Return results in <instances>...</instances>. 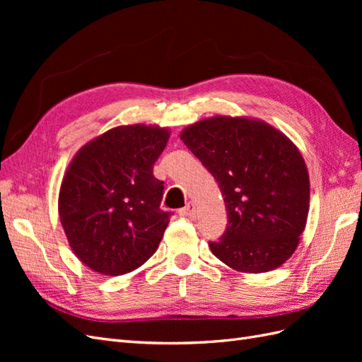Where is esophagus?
<instances>
[{"label": "esophagus", "instance_id": "1", "mask_svg": "<svg viewBox=\"0 0 362 362\" xmlns=\"http://www.w3.org/2000/svg\"><path fill=\"white\" fill-rule=\"evenodd\" d=\"M181 216H185V217H194L196 216V206H194V202L189 201L187 204H185V206L182 208V210L180 211Z\"/></svg>", "mask_w": 362, "mask_h": 362}]
</instances>
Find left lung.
Returning a JSON list of instances; mask_svg holds the SVG:
<instances>
[{"mask_svg": "<svg viewBox=\"0 0 362 362\" xmlns=\"http://www.w3.org/2000/svg\"><path fill=\"white\" fill-rule=\"evenodd\" d=\"M181 140L222 192L228 225L208 242L238 272L279 267L299 245L310 206V178L291 141L254 119L217 116L182 131Z\"/></svg>", "mask_w": 362, "mask_h": 362, "instance_id": "1", "label": "left lung"}]
</instances>
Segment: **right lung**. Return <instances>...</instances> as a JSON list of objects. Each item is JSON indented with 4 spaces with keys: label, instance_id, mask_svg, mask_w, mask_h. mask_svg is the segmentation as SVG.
Masks as SVG:
<instances>
[{
    "label": "right lung",
    "instance_id": "add662e5",
    "mask_svg": "<svg viewBox=\"0 0 362 362\" xmlns=\"http://www.w3.org/2000/svg\"><path fill=\"white\" fill-rule=\"evenodd\" d=\"M168 129L117 127L80 149L64 175L59 214L75 255L103 275L133 272L157 250L170 214L154 164Z\"/></svg>",
    "mask_w": 362,
    "mask_h": 362
}]
</instances>
